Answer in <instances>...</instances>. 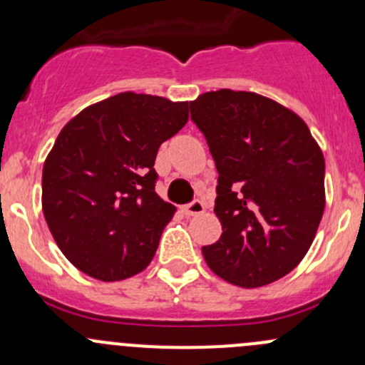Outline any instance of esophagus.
<instances>
[{"mask_svg": "<svg viewBox=\"0 0 365 365\" xmlns=\"http://www.w3.org/2000/svg\"><path fill=\"white\" fill-rule=\"evenodd\" d=\"M185 215H201L205 212V203L200 200H194L192 203H189L183 208Z\"/></svg>", "mask_w": 365, "mask_h": 365, "instance_id": "obj_1", "label": "esophagus"}]
</instances>
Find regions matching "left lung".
<instances>
[{
	"instance_id": "left-lung-1",
	"label": "left lung",
	"mask_w": 365,
	"mask_h": 365,
	"mask_svg": "<svg viewBox=\"0 0 365 365\" xmlns=\"http://www.w3.org/2000/svg\"><path fill=\"white\" fill-rule=\"evenodd\" d=\"M217 173L222 235L205 245L213 274L259 288L293 270L325 210V159L305 121L252 91H206L190 102Z\"/></svg>"
}]
</instances>
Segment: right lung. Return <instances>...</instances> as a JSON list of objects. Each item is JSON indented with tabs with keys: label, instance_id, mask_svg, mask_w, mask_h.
<instances>
[{
	"label": "right lung",
	"instance_id": "add662e5",
	"mask_svg": "<svg viewBox=\"0 0 365 365\" xmlns=\"http://www.w3.org/2000/svg\"><path fill=\"white\" fill-rule=\"evenodd\" d=\"M189 120V102L125 93L88 106L43 162L42 210L65 257L113 282L150 264L176 208L155 192L159 146Z\"/></svg>",
	"mask_w": 365,
	"mask_h": 365
}]
</instances>
